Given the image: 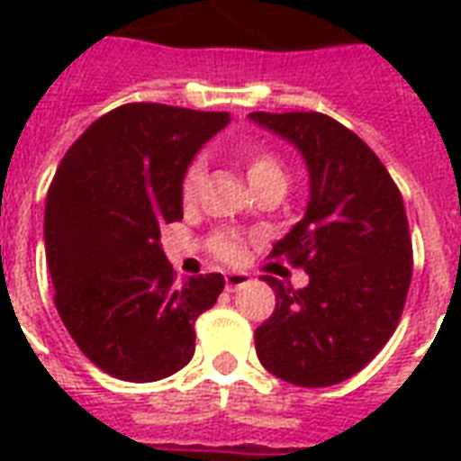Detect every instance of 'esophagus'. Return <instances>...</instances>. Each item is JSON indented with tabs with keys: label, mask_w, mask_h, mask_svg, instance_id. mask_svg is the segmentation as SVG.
<instances>
[{
	"label": "esophagus",
	"mask_w": 461,
	"mask_h": 461,
	"mask_svg": "<svg viewBox=\"0 0 461 461\" xmlns=\"http://www.w3.org/2000/svg\"><path fill=\"white\" fill-rule=\"evenodd\" d=\"M251 281L249 274H244V271H227L224 274V286H227V291H237L241 289V286H247Z\"/></svg>",
	"instance_id": "obj_1"
}]
</instances>
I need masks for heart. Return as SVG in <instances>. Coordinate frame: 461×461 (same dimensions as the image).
<instances>
[{
    "label": "heart",
    "instance_id": "1",
    "mask_svg": "<svg viewBox=\"0 0 461 461\" xmlns=\"http://www.w3.org/2000/svg\"><path fill=\"white\" fill-rule=\"evenodd\" d=\"M247 177H249L251 187H259L264 182H284L286 185V170L279 155L271 150H251L247 155ZM202 177H204V165L202 160L190 162V167L182 175V200L192 202L200 192ZM212 251L224 261H237L244 254V241L237 234H217L212 241Z\"/></svg>",
    "mask_w": 461,
    "mask_h": 461
}]
</instances>
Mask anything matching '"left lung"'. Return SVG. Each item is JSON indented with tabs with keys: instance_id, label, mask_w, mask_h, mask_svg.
<instances>
[{
	"instance_id": "obj_1",
	"label": "left lung",
	"mask_w": 461,
	"mask_h": 461,
	"mask_svg": "<svg viewBox=\"0 0 461 461\" xmlns=\"http://www.w3.org/2000/svg\"><path fill=\"white\" fill-rule=\"evenodd\" d=\"M303 155L309 204L274 244L309 274L289 289L267 276L276 309L257 333V356L271 375L301 387L343 383L395 333L412 279L405 204L377 155L323 113H249Z\"/></svg>"
}]
</instances>
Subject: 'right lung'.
<instances>
[{
	"instance_id": "right-lung-1",
	"label": "right lung",
	"mask_w": 461,
	"mask_h": 461,
	"mask_svg": "<svg viewBox=\"0 0 461 461\" xmlns=\"http://www.w3.org/2000/svg\"><path fill=\"white\" fill-rule=\"evenodd\" d=\"M230 113L128 104L91 122L46 194V264L56 311L108 375L152 383L194 353V321L221 274L177 281L160 230L182 220V175Z\"/></svg>"
}]
</instances>
